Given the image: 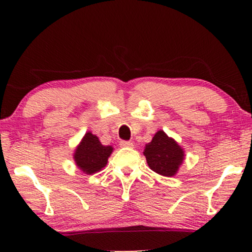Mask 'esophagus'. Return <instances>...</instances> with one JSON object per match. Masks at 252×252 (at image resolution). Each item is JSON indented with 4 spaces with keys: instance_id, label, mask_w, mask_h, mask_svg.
I'll use <instances>...</instances> for the list:
<instances>
[{
    "instance_id": "1",
    "label": "esophagus",
    "mask_w": 252,
    "mask_h": 252,
    "mask_svg": "<svg viewBox=\"0 0 252 252\" xmlns=\"http://www.w3.org/2000/svg\"><path fill=\"white\" fill-rule=\"evenodd\" d=\"M120 147L123 148H133L134 144L133 142H130V141H120Z\"/></svg>"
}]
</instances>
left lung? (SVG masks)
<instances>
[{
  "instance_id": "1",
  "label": "left lung",
  "mask_w": 252,
  "mask_h": 252,
  "mask_svg": "<svg viewBox=\"0 0 252 252\" xmlns=\"http://www.w3.org/2000/svg\"><path fill=\"white\" fill-rule=\"evenodd\" d=\"M143 155L149 167L164 177H173L185 159V151L177 141L158 130L151 142L146 144Z\"/></svg>"
}]
</instances>
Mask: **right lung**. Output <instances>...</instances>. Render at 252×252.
Here are the masks:
<instances>
[{"label":"right lung","instance_id":"add662e5","mask_svg":"<svg viewBox=\"0 0 252 252\" xmlns=\"http://www.w3.org/2000/svg\"><path fill=\"white\" fill-rule=\"evenodd\" d=\"M112 150L111 146H103L97 136L87 132L75 148L73 158L82 172L86 174H94L105 167Z\"/></svg>","mask_w":252,"mask_h":252}]
</instances>
